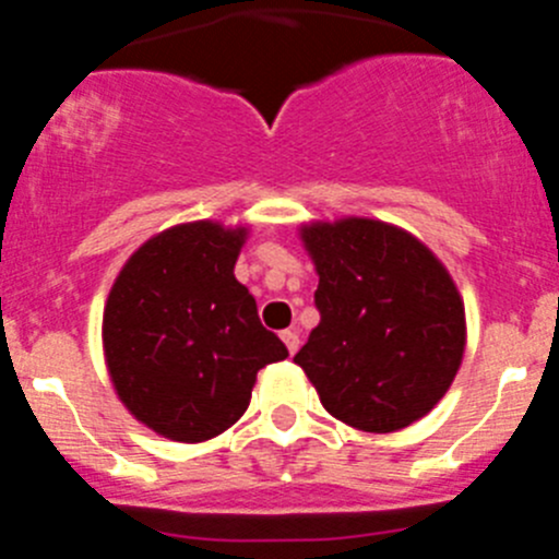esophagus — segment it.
Here are the masks:
<instances>
[{"label": "esophagus", "instance_id": "34e87169", "mask_svg": "<svg viewBox=\"0 0 559 559\" xmlns=\"http://www.w3.org/2000/svg\"><path fill=\"white\" fill-rule=\"evenodd\" d=\"M283 341H285V347H288L290 355L299 349V333H296V330H283Z\"/></svg>", "mask_w": 559, "mask_h": 559}]
</instances>
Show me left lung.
<instances>
[{
  "label": "left lung",
  "mask_w": 559,
  "mask_h": 559,
  "mask_svg": "<svg viewBox=\"0 0 559 559\" xmlns=\"http://www.w3.org/2000/svg\"><path fill=\"white\" fill-rule=\"evenodd\" d=\"M319 288L316 324L294 355L335 419L389 433L426 417L462 367L464 305L414 235L372 218L302 229Z\"/></svg>",
  "instance_id": "left-lung-1"
}]
</instances>
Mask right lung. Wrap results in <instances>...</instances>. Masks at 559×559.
<instances>
[{"label": "right lung", "mask_w": 559, "mask_h": 559, "mask_svg": "<svg viewBox=\"0 0 559 559\" xmlns=\"http://www.w3.org/2000/svg\"><path fill=\"white\" fill-rule=\"evenodd\" d=\"M246 229L195 221L128 257L103 310L111 383L133 417L176 442H204L249 408L265 364L288 349L235 280Z\"/></svg>", "instance_id": "obj_1"}]
</instances>
